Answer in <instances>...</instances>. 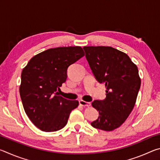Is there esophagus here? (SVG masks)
<instances>
[{"label":"esophagus","mask_w":160,"mask_h":160,"mask_svg":"<svg viewBox=\"0 0 160 160\" xmlns=\"http://www.w3.org/2000/svg\"><path fill=\"white\" fill-rule=\"evenodd\" d=\"M79 104H80V105H81V106H82V107H90L91 105L90 102L83 101V100H80Z\"/></svg>","instance_id":"1"}]
</instances>
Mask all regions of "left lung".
<instances>
[{
  "label": "left lung",
  "mask_w": 160,
  "mask_h": 160,
  "mask_svg": "<svg viewBox=\"0 0 160 160\" xmlns=\"http://www.w3.org/2000/svg\"><path fill=\"white\" fill-rule=\"evenodd\" d=\"M92 73L106 87V98L94 100L92 107L99 117L91 123L94 128L113 131L124 123L132 112L140 88L136 65L126 53L111 47H84Z\"/></svg>",
  "instance_id": "obj_1"
}]
</instances>
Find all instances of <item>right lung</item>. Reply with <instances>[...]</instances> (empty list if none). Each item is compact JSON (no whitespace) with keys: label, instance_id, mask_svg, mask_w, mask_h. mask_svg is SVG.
<instances>
[{"label":"right lung","instance_id":"right-lung-1","mask_svg":"<svg viewBox=\"0 0 160 160\" xmlns=\"http://www.w3.org/2000/svg\"><path fill=\"white\" fill-rule=\"evenodd\" d=\"M85 56L80 47L49 48L32 57L21 74L20 94L26 114L34 126L45 132L66 125L77 100H68L57 90L67 79V70Z\"/></svg>","mask_w":160,"mask_h":160}]
</instances>
